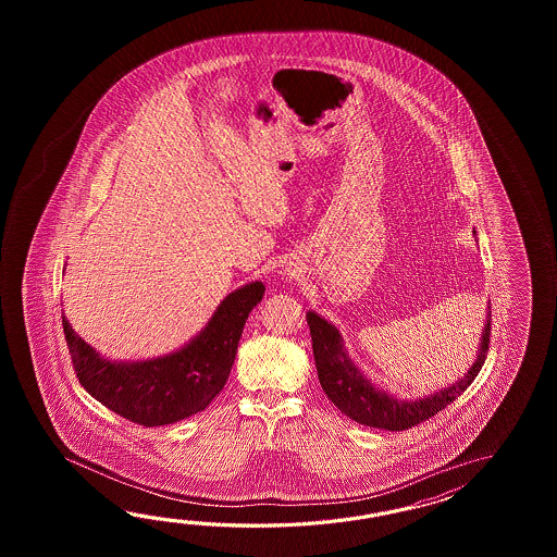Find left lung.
<instances>
[{
	"label": "left lung",
	"instance_id": "1",
	"mask_svg": "<svg viewBox=\"0 0 557 557\" xmlns=\"http://www.w3.org/2000/svg\"><path fill=\"white\" fill-rule=\"evenodd\" d=\"M307 322L312 336V355L317 362L320 386L329 396V400L358 424L400 432L438 414L440 410L454 403L472 384L478 372L484 367L485 355L490 348L492 310L487 312L482 341L472 368L456 384L416 400H400L388 392L376 388L348 358L341 332L336 331V326H332L329 320L310 310L307 312Z\"/></svg>",
	"mask_w": 557,
	"mask_h": 557
}]
</instances>
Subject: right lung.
I'll use <instances>...</instances> for the list:
<instances>
[{"instance_id": "obj_1", "label": "right lung", "mask_w": 557, "mask_h": 557, "mask_svg": "<svg viewBox=\"0 0 557 557\" xmlns=\"http://www.w3.org/2000/svg\"><path fill=\"white\" fill-rule=\"evenodd\" d=\"M264 295V284H245L214 310L209 324L177 352L143 362H111L95 352L65 317L63 334L85 391L139 426H165L197 414L223 391L238 341Z\"/></svg>"}]
</instances>
